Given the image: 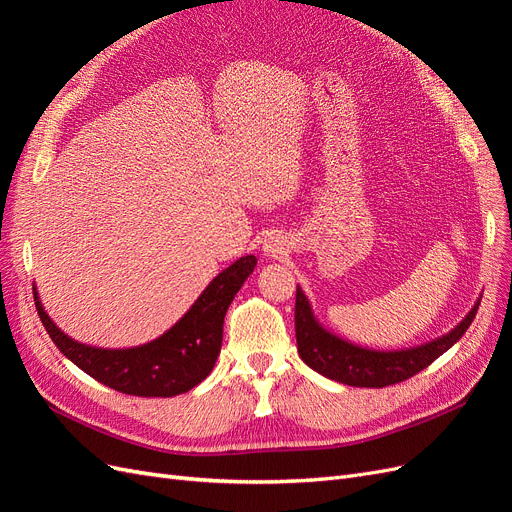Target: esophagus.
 Listing matches in <instances>:
<instances>
[{
	"instance_id": "34e87169",
	"label": "esophagus",
	"mask_w": 512,
	"mask_h": 512,
	"mask_svg": "<svg viewBox=\"0 0 512 512\" xmlns=\"http://www.w3.org/2000/svg\"><path fill=\"white\" fill-rule=\"evenodd\" d=\"M262 247H265V252H267V254L275 256V254H280V252H282V241L277 239V237H271V239H267V241H265V245H262Z\"/></svg>"
}]
</instances>
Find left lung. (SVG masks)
Segmentation results:
<instances>
[{
	"label": "left lung",
	"instance_id": "obj_1",
	"mask_svg": "<svg viewBox=\"0 0 512 512\" xmlns=\"http://www.w3.org/2000/svg\"><path fill=\"white\" fill-rule=\"evenodd\" d=\"M480 301L470 309L457 327L429 344H423L410 350L380 352L354 346L344 342L337 335L324 331L314 318L312 307L297 286V303H294V331H297V348L303 363H307L318 374L337 380L348 386H367V389H382V386L404 382L418 371L429 367L433 361L444 354L453 344H457L461 335L468 331Z\"/></svg>",
	"mask_w": 512,
	"mask_h": 512
}]
</instances>
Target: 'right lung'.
<instances>
[{"label":"right lung","mask_w":512,"mask_h":512,"mask_svg":"<svg viewBox=\"0 0 512 512\" xmlns=\"http://www.w3.org/2000/svg\"><path fill=\"white\" fill-rule=\"evenodd\" d=\"M254 267L256 256L232 262L203 290L173 329L149 344L126 350H104L74 342L44 312L36 288L34 301L53 344L85 374L126 395L175 397L188 393L211 374L222 348L226 309Z\"/></svg>","instance_id":"right-lung-1"}]
</instances>
